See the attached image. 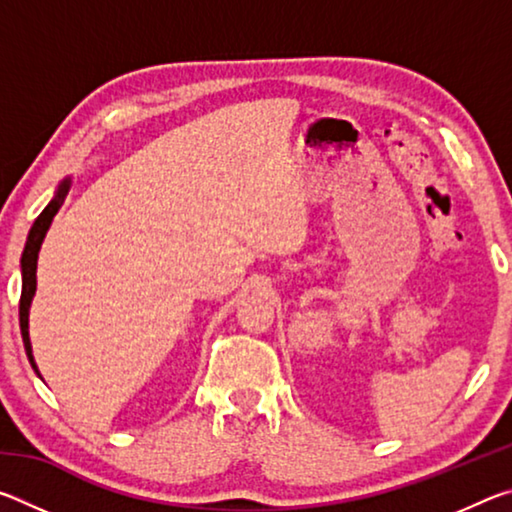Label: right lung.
Instances as JSON below:
<instances>
[{"instance_id": "obj_1", "label": "right lung", "mask_w": 512, "mask_h": 512, "mask_svg": "<svg viewBox=\"0 0 512 512\" xmlns=\"http://www.w3.org/2000/svg\"><path fill=\"white\" fill-rule=\"evenodd\" d=\"M69 189V180H65L63 185H60L58 194L54 196V201H51L42 214L33 223V228L29 232V239H27V246H24V253H22V296H20V329H22V341H24V350H27V357L31 361L33 370L38 372L36 368V361H33V354H31V341H29V307H31V300H33V293H36V268H38V253H40V246H42V239H45L51 219H54L56 212L60 210V205L65 201V194Z\"/></svg>"}]
</instances>
